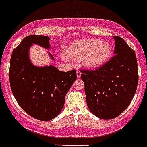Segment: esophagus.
<instances>
[{
  "mask_svg": "<svg viewBox=\"0 0 147 147\" xmlns=\"http://www.w3.org/2000/svg\"><path fill=\"white\" fill-rule=\"evenodd\" d=\"M76 75H77V77L78 78L81 77V71H80V70H79V69H77V71H76Z\"/></svg>",
  "mask_w": 147,
  "mask_h": 147,
  "instance_id": "esophagus-1",
  "label": "esophagus"
}]
</instances>
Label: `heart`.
Wrapping results in <instances>:
<instances>
[{
    "instance_id": "obj_1",
    "label": "heart",
    "mask_w": 147,
    "mask_h": 147,
    "mask_svg": "<svg viewBox=\"0 0 147 147\" xmlns=\"http://www.w3.org/2000/svg\"><path fill=\"white\" fill-rule=\"evenodd\" d=\"M113 49L109 42L89 38L72 42L66 50V55L72 58H82V63L89 69H98L108 62Z\"/></svg>"
}]
</instances>
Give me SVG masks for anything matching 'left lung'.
<instances>
[{
  "label": "left lung",
  "mask_w": 147,
  "mask_h": 147,
  "mask_svg": "<svg viewBox=\"0 0 147 147\" xmlns=\"http://www.w3.org/2000/svg\"><path fill=\"white\" fill-rule=\"evenodd\" d=\"M114 39L113 58L95 70H81L88 108L104 120L116 118L127 109L138 83L135 52L122 38Z\"/></svg>",
  "instance_id": "8db88e82"
}]
</instances>
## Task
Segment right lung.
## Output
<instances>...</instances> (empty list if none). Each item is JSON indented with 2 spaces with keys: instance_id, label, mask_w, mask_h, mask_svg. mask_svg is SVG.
<instances>
[{
  "instance_id": "add662e5",
  "label": "right lung",
  "mask_w": 147,
  "mask_h": 147,
  "mask_svg": "<svg viewBox=\"0 0 147 147\" xmlns=\"http://www.w3.org/2000/svg\"><path fill=\"white\" fill-rule=\"evenodd\" d=\"M49 39L43 35L24 38L12 52L10 59L9 82L18 104L35 119L50 121L56 118L64 106L65 97L77 78L75 70L61 72L54 66H36L29 59L32 44L48 49ZM51 59L53 56L49 52Z\"/></svg>"
}]
</instances>
